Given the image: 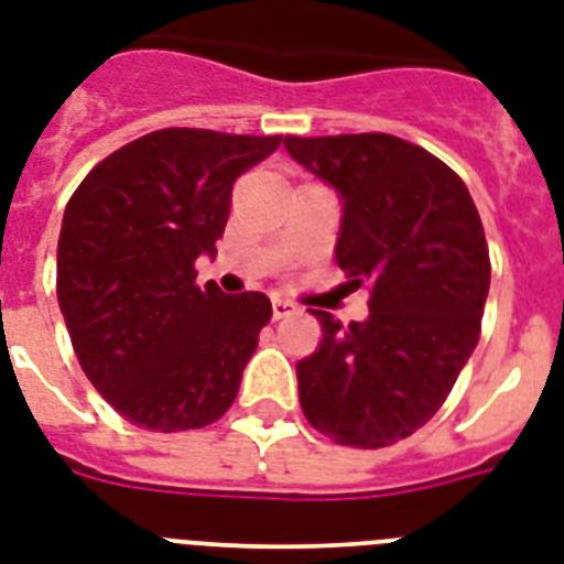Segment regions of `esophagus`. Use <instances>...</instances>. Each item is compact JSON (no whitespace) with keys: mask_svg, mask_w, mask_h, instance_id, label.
<instances>
[{"mask_svg":"<svg viewBox=\"0 0 564 564\" xmlns=\"http://www.w3.org/2000/svg\"><path fill=\"white\" fill-rule=\"evenodd\" d=\"M295 313H299V307H295L292 301H286V299H272V316H274V318L295 316Z\"/></svg>","mask_w":564,"mask_h":564,"instance_id":"1","label":"esophagus"}]
</instances>
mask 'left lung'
Listing matches in <instances>:
<instances>
[{"instance_id":"8db88e82","label":"left lung","mask_w":564,"mask_h":564,"mask_svg":"<svg viewBox=\"0 0 564 564\" xmlns=\"http://www.w3.org/2000/svg\"><path fill=\"white\" fill-rule=\"evenodd\" d=\"M343 195L336 263L369 286V318L313 310L322 343L299 369L301 410L336 445L375 451L424 427L480 339L491 263L468 187L392 134L286 137Z\"/></svg>"}]
</instances>
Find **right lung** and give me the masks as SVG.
I'll return each instance as SVG.
<instances>
[{"instance_id": "right-lung-1", "label": "right lung", "mask_w": 564, "mask_h": 564, "mask_svg": "<svg viewBox=\"0 0 564 564\" xmlns=\"http://www.w3.org/2000/svg\"><path fill=\"white\" fill-rule=\"evenodd\" d=\"M278 145L161 128L96 163L66 204L57 304L84 375L137 427H207L237 398L272 301L198 286L195 260L216 254L234 181Z\"/></svg>"}]
</instances>
